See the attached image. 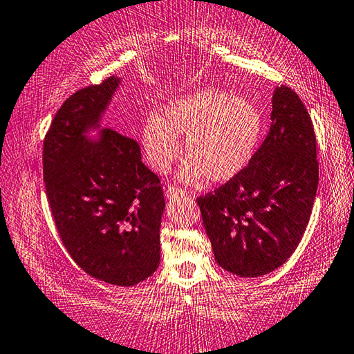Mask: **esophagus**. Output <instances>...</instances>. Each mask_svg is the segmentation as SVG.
<instances>
[{
    "mask_svg": "<svg viewBox=\"0 0 354 354\" xmlns=\"http://www.w3.org/2000/svg\"><path fill=\"white\" fill-rule=\"evenodd\" d=\"M188 193L183 192V189L177 188V187H167L166 189V196L169 199H174V198H180V196H187Z\"/></svg>",
    "mask_w": 354,
    "mask_h": 354,
    "instance_id": "esophagus-1",
    "label": "esophagus"
}]
</instances>
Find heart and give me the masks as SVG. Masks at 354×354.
I'll return each mask as SVG.
<instances>
[{
  "label": "heart",
  "mask_w": 354,
  "mask_h": 354,
  "mask_svg": "<svg viewBox=\"0 0 354 354\" xmlns=\"http://www.w3.org/2000/svg\"><path fill=\"white\" fill-rule=\"evenodd\" d=\"M263 128V113L252 101L205 88L169 100L162 117L147 115L140 127V144L151 169L166 174L182 156L180 138H187L185 151L189 160L178 178L189 185L205 177L225 183L252 162Z\"/></svg>",
  "instance_id": "heart-1"
}]
</instances>
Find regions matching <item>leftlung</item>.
<instances>
[{
  "label": "left lung",
  "mask_w": 354,
  "mask_h": 354,
  "mask_svg": "<svg viewBox=\"0 0 354 354\" xmlns=\"http://www.w3.org/2000/svg\"><path fill=\"white\" fill-rule=\"evenodd\" d=\"M270 118L247 169L198 198L215 261L247 279L269 274L291 257L318 188L317 138L301 97L277 86Z\"/></svg>",
  "instance_id": "8db88e82"
}]
</instances>
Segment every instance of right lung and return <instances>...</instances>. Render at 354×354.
I'll return each instance as SVG.
<instances>
[{"label":"right lung","mask_w":354,"mask_h":354,"mask_svg":"<svg viewBox=\"0 0 354 354\" xmlns=\"http://www.w3.org/2000/svg\"><path fill=\"white\" fill-rule=\"evenodd\" d=\"M120 82L112 75L63 102L46 134L42 165L48 204L71 258L97 280L134 286L160 266L166 204L139 144L101 128Z\"/></svg>","instance_id":"1"}]
</instances>
